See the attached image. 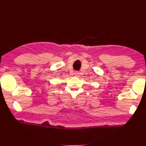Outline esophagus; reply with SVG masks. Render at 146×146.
<instances>
[{"label":"esophagus","instance_id":"1","mask_svg":"<svg viewBox=\"0 0 146 146\" xmlns=\"http://www.w3.org/2000/svg\"><path fill=\"white\" fill-rule=\"evenodd\" d=\"M75 75L76 76H78L79 75V73L78 72V71H75Z\"/></svg>","mask_w":146,"mask_h":146}]
</instances>
